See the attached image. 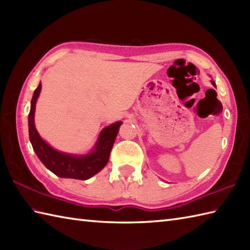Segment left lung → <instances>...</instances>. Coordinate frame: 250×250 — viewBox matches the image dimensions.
Masks as SVG:
<instances>
[{"mask_svg":"<svg viewBox=\"0 0 250 250\" xmlns=\"http://www.w3.org/2000/svg\"><path fill=\"white\" fill-rule=\"evenodd\" d=\"M210 83H213V86H214V87H216V83H215V82H214V81H210Z\"/></svg>","mask_w":250,"mask_h":250,"instance_id":"1","label":"left lung"}]
</instances>
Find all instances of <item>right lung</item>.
<instances>
[{
  "mask_svg": "<svg viewBox=\"0 0 250 250\" xmlns=\"http://www.w3.org/2000/svg\"><path fill=\"white\" fill-rule=\"evenodd\" d=\"M41 90L42 83H40L31 100V109L28 119L30 142L36 156L57 176L82 180L91 178L107 164L111 148L114 146L122 121H117L101 131L91 151L86 155H74V153L59 151L42 139L35 128V105Z\"/></svg>",
  "mask_w": 250,
  "mask_h": 250,
  "instance_id": "1",
  "label": "right lung"
}]
</instances>
